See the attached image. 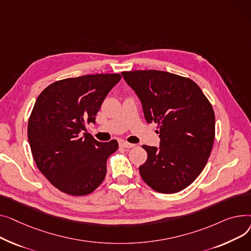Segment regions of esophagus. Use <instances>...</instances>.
Listing matches in <instances>:
<instances>
[{
  "label": "esophagus",
  "instance_id": "obj_1",
  "mask_svg": "<svg viewBox=\"0 0 251 251\" xmlns=\"http://www.w3.org/2000/svg\"><path fill=\"white\" fill-rule=\"evenodd\" d=\"M121 146L122 147H124V148H127V149H129V148H132V147H135V145L134 144H130V143H127V142H126V141H121Z\"/></svg>",
  "mask_w": 251,
  "mask_h": 251
}]
</instances>
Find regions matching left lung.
Here are the masks:
<instances>
[{
	"mask_svg": "<svg viewBox=\"0 0 251 251\" xmlns=\"http://www.w3.org/2000/svg\"><path fill=\"white\" fill-rule=\"evenodd\" d=\"M122 74L140 98L147 123L158 124L159 148L143 145L148 158L139 168L142 178L158 193H178L196 180L212 152L213 106L189 78L156 70Z\"/></svg>",
	"mask_w": 251,
	"mask_h": 251,
	"instance_id": "left-lung-1",
	"label": "left lung"
}]
</instances>
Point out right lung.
I'll list each match as a JSON object with an SVG mask.
<instances>
[{
	"label": "right lung",
	"mask_w": 251,
	"mask_h": 251,
	"mask_svg": "<svg viewBox=\"0 0 251 251\" xmlns=\"http://www.w3.org/2000/svg\"><path fill=\"white\" fill-rule=\"evenodd\" d=\"M120 74H96L56 81L37 97L27 135L35 164L58 190L86 196L105 178L106 161L119 143H101L87 134ZM84 134L82 135L81 132Z\"/></svg>",
	"instance_id": "right-lung-1"
}]
</instances>
